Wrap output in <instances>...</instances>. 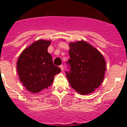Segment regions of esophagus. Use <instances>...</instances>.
Instances as JSON below:
<instances>
[{"mask_svg": "<svg viewBox=\"0 0 127 127\" xmlns=\"http://www.w3.org/2000/svg\"><path fill=\"white\" fill-rule=\"evenodd\" d=\"M60 69H61L62 71H63V70H64V65H61L60 66Z\"/></svg>", "mask_w": 127, "mask_h": 127, "instance_id": "obj_1", "label": "esophagus"}]
</instances>
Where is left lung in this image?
Segmentation results:
<instances>
[{
	"mask_svg": "<svg viewBox=\"0 0 127 127\" xmlns=\"http://www.w3.org/2000/svg\"><path fill=\"white\" fill-rule=\"evenodd\" d=\"M70 70L66 77L70 86L81 95L94 92L104 79L106 64L100 53L84 41L69 44Z\"/></svg>",
	"mask_w": 127,
	"mask_h": 127,
	"instance_id": "1",
	"label": "left lung"
}]
</instances>
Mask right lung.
I'll list each match as a JSON object with an SVG mask.
<instances>
[{"instance_id": "1", "label": "right lung", "mask_w": 127, "mask_h": 127, "mask_svg": "<svg viewBox=\"0 0 127 127\" xmlns=\"http://www.w3.org/2000/svg\"><path fill=\"white\" fill-rule=\"evenodd\" d=\"M50 44V41L43 39L35 41L18 59L16 68L20 81L33 94L48 88L55 76L61 72L60 67L53 64L52 57L48 52Z\"/></svg>"}]
</instances>
